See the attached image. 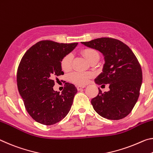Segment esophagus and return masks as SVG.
Segmentation results:
<instances>
[{
	"label": "esophagus",
	"instance_id": "34e87169",
	"mask_svg": "<svg viewBox=\"0 0 153 153\" xmlns=\"http://www.w3.org/2000/svg\"><path fill=\"white\" fill-rule=\"evenodd\" d=\"M85 85H77L76 86V88H77V89L79 90H81V89H83V88H85Z\"/></svg>",
	"mask_w": 153,
	"mask_h": 153
}]
</instances>
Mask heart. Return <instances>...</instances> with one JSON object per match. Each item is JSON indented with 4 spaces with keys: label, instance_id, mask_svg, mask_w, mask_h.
<instances>
[{
    "label": "heart",
    "instance_id": "obj_1",
    "mask_svg": "<svg viewBox=\"0 0 153 153\" xmlns=\"http://www.w3.org/2000/svg\"><path fill=\"white\" fill-rule=\"evenodd\" d=\"M81 53L89 62L96 59H99V54L96 50L91 48H85L81 51ZM72 56L71 54H67L62 57L60 62V66L64 71H68L72 66ZM93 74L89 72H74L68 76V79L72 82L79 85H84L89 82Z\"/></svg>",
    "mask_w": 153,
    "mask_h": 153
}]
</instances>
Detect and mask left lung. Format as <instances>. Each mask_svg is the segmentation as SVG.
Masks as SVG:
<instances>
[{
    "instance_id": "obj_1",
    "label": "left lung",
    "mask_w": 153,
    "mask_h": 153,
    "mask_svg": "<svg viewBox=\"0 0 153 153\" xmlns=\"http://www.w3.org/2000/svg\"><path fill=\"white\" fill-rule=\"evenodd\" d=\"M103 54L102 72L95 79L98 85L109 84L110 90L91 100L94 109L100 116L111 120L127 117L136 104L142 85L141 66L131 49L119 40L104 37L81 42Z\"/></svg>"
}]
</instances>
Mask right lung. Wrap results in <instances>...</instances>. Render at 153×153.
Segmentation results:
<instances>
[{
    "label": "right lung",
    "instance_id": "right-lung-1",
    "mask_svg": "<svg viewBox=\"0 0 153 153\" xmlns=\"http://www.w3.org/2000/svg\"><path fill=\"white\" fill-rule=\"evenodd\" d=\"M78 43L41 41L32 46L20 61L17 84L25 108L32 119L45 126L63 119L72 106L77 89L66 82L59 94L55 91L54 77L64 74L60 62Z\"/></svg>",
    "mask_w": 153,
    "mask_h": 153
}]
</instances>
